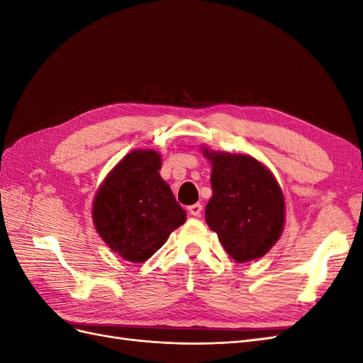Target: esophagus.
I'll return each instance as SVG.
<instances>
[{
	"mask_svg": "<svg viewBox=\"0 0 363 363\" xmlns=\"http://www.w3.org/2000/svg\"><path fill=\"white\" fill-rule=\"evenodd\" d=\"M188 211H189V213L191 215H194V216H201V211H203V206L201 204H192V206H189L188 207Z\"/></svg>",
	"mask_w": 363,
	"mask_h": 363,
	"instance_id": "esophagus-1",
	"label": "esophagus"
}]
</instances>
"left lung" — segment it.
I'll list each match as a JSON object with an SVG mask.
<instances>
[{"instance_id":"1","label":"left lung","mask_w":363,"mask_h":363,"mask_svg":"<svg viewBox=\"0 0 363 363\" xmlns=\"http://www.w3.org/2000/svg\"><path fill=\"white\" fill-rule=\"evenodd\" d=\"M212 164L213 195L206 223L238 263L263 257L280 239L286 218L283 191L257 159L201 147Z\"/></svg>"}]
</instances>
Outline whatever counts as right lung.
<instances>
[{
  "label": "right lung",
  "mask_w": 363,
  "mask_h": 363,
  "mask_svg": "<svg viewBox=\"0 0 363 363\" xmlns=\"http://www.w3.org/2000/svg\"><path fill=\"white\" fill-rule=\"evenodd\" d=\"M160 152L130 151L106 175L94 196L96 233L127 262L150 259L186 221V211L160 177Z\"/></svg>",
  "instance_id": "1"
}]
</instances>
